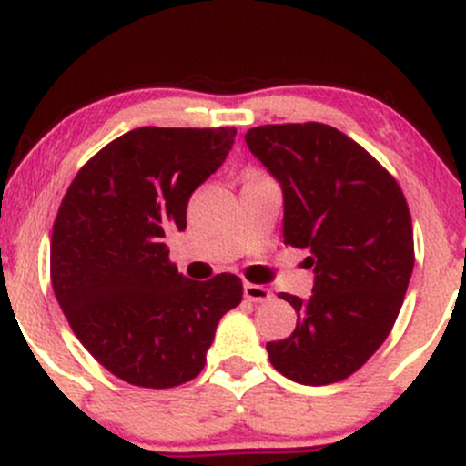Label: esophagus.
<instances>
[{
	"mask_svg": "<svg viewBox=\"0 0 466 466\" xmlns=\"http://www.w3.org/2000/svg\"><path fill=\"white\" fill-rule=\"evenodd\" d=\"M243 293L249 302H267V300H271V296H274V293H271L267 287L251 285V282H245Z\"/></svg>",
	"mask_w": 466,
	"mask_h": 466,
	"instance_id": "34e87169",
	"label": "esophagus"
}]
</instances>
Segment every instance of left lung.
I'll return each instance as SVG.
<instances>
[{
  "label": "left lung",
  "instance_id": "left-lung-1",
  "mask_svg": "<svg viewBox=\"0 0 466 466\" xmlns=\"http://www.w3.org/2000/svg\"><path fill=\"white\" fill-rule=\"evenodd\" d=\"M251 155L282 188V237L309 249L313 293L296 330L269 341L271 366L302 386L346 379L386 341L414 269L408 201L392 175L349 136L319 122L245 133Z\"/></svg>",
  "mask_w": 466,
  "mask_h": 466
}]
</instances>
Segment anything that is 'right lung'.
<instances>
[{
    "mask_svg": "<svg viewBox=\"0 0 466 466\" xmlns=\"http://www.w3.org/2000/svg\"><path fill=\"white\" fill-rule=\"evenodd\" d=\"M237 129L142 127L89 159L52 229V289L94 360L140 388H175L201 372L218 319L243 282H197L168 260L190 195L226 162Z\"/></svg>",
    "mask_w": 466,
    "mask_h": 466,
    "instance_id": "1",
    "label": "right lung"
}]
</instances>
